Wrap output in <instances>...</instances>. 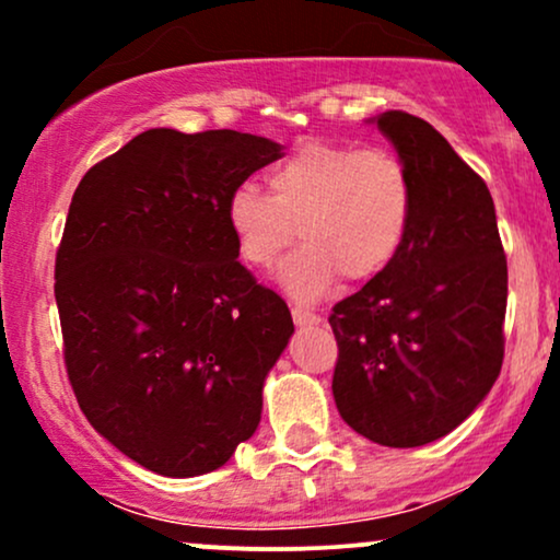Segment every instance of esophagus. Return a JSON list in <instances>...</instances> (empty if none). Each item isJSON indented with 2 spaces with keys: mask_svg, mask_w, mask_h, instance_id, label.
Here are the masks:
<instances>
[{
  "mask_svg": "<svg viewBox=\"0 0 560 560\" xmlns=\"http://www.w3.org/2000/svg\"><path fill=\"white\" fill-rule=\"evenodd\" d=\"M292 318H294V324H298V326H313V324H320V316H316V313L307 311V307H300V305H294V307H292Z\"/></svg>",
  "mask_w": 560,
  "mask_h": 560,
  "instance_id": "esophagus-1",
  "label": "esophagus"
}]
</instances>
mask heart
Here are the masks:
<instances>
[{"label": "heart", "mask_w": 560, "mask_h": 560, "mask_svg": "<svg viewBox=\"0 0 560 560\" xmlns=\"http://www.w3.org/2000/svg\"><path fill=\"white\" fill-rule=\"evenodd\" d=\"M268 195L242 182L226 199V223L242 260L271 268L292 242L281 281L316 300L342 276L374 279L395 262L413 223V182L387 147L300 141L266 176Z\"/></svg>", "instance_id": "b5f03b06"}]
</instances>
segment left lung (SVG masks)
Returning <instances> with one entry per match:
<instances>
[{
    "mask_svg": "<svg viewBox=\"0 0 560 560\" xmlns=\"http://www.w3.org/2000/svg\"><path fill=\"white\" fill-rule=\"evenodd\" d=\"M376 126L413 182L395 262L331 307L334 400L365 440L419 447L485 400L505 352L508 262L490 189L436 128L389 110Z\"/></svg>",
    "mask_w": 560,
    "mask_h": 560,
    "instance_id": "left-lung-1",
    "label": "left lung"
}]
</instances>
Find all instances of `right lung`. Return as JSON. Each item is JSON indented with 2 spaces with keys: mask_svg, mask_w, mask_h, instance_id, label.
I'll use <instances>...</instances> for the list:
<instances>
[{
  "mask_svg": "<svg viewBox=\"0 0 560 560\" xmlns=\"http://www.w3.org/2000/svg\"><path fill=\"white\" fill-rule=\"evenodd\" d=\"M271 139L150 128L86 171L55 260L70 387L89 423L163 477L221 468L260 423L294 324L242 266L226 199Z\"/></svg>",
  "mask_w": 560,
  "mask_h": 560,
  "instance_id": "1",
  "label": "right lung"
}]
</instances>
